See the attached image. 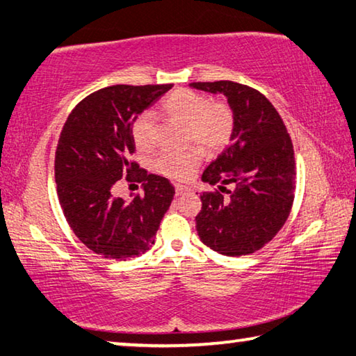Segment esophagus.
<instances>
[{"label":"esophagus","instance_id":"obj_1","mask_svg":"<svg viewBox=\"0 0 356 356\" xmlns=\"http://www.w3.org/2000/svg\"><path fill=\"white\" fill-rule=\"evenodd\" d=\"M190 191V188L188 186H185V185H176V195L177 196H182V195H185V193H188Z\"/></svg>","mask_w":356,"mask_h":356}]
</instances>
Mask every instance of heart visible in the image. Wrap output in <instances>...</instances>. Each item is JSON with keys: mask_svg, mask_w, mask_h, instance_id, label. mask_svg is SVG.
I'll return each mask as SVG.
<instances>
[{"mask_svg": "<svg viewBox=\"0 0 356 356\" xmlns=\"http://www.w3.org/2000/svg\"><path fill=\"white\" fill-rule=\"evenodd\" d=\"M166 114L186 124V134L201 146L215 152L229 141L234 127L231 108L222 102H210L204 94L190 89H176L163 100ZM154 114L144 111L131 125V136L138 149L147 150L154 144ZM201 150H165L154 161V168L163 176L172 179L190 177L201 161Z\"/></svg>", "mask_w": 356, "mask_h": 356, "instance_id": "heart-1", "label": "heart"}]
</instances>
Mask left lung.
Listing matches in <instances>:
<instances>
[{
    "label": "left lung",
    "instance_id": "1",
    "mask_svg": "<svg viewBox=\"0 0 356 356\" xmlns=\"http://www.w3.org/2000/svg\"><path fill=\"white\" fill-rule=\"evenodd\" d=\"M190 86L225 95L234 116L231 146L202 172V182L218 185V190L201 195L197 236L220 254H251L278 234L291 213L295 191L291 136L275 106L256 89L234 81Z\"/></svg>",
    "mask_w": 356,
    "mask_h": 356
}]
</instances>
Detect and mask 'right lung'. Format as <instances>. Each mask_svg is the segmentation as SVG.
Instances as JSON below:
<instances>
[{
	"mask_svg": "<svg viewBox=\"0 0 356 356\" xmlns=\"http://www.w3.org/2000/svg\"><path fill=\"white\" fill-rule=\"evenodd\" d=\"M172 84H116L88 95L65 120L55 156L58 197L81 242L108 259L141 256L155 243L160 221L174 200L170 180L130 160L131 125ZM143 184L129 202L115 196L117 180Z\"/></svg>",
	"mask_w": 356,
	"mask_h": 356,
	"instance_id": "1",
	"label": "right lung"
}]
</instances>
